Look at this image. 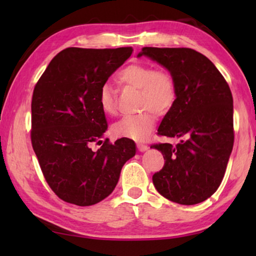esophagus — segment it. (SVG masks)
Masks as SVG:
<instances>
[{
    "instance_id": "obj_1",
    "label": "esophagus",
    "mask_w": 256,
    "mask_h": 256,
    "mask_svg": "<svg viewBox=\"0 0 256 256\" xmlns=\"http://www.w3.org/2000/svg\"><path fill=\"white\" fill-rule=\"evenodd\" d=\"M136 146H138V151H146V149L149 148V146H146V144H138Z\"/></svg>"
}]
</instances>
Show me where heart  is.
<instances>
[{
	"label": "heart",
	"mask_w": 256,
	"mask_h": 256,
	"mask_svg": "<svg viewBox=\"0 0 256 256\" xmlns=\"http://www.w3.org/2000/svg\"><path fill=\"white\" fill-rule=\"evenodd\" d=\"M120 86L138 89L140 114L126 116L112 128L116 138L141 141L149 136L156 124L154 112L164 116L174 108L177 102V84L174 76L166 68H156L151 64L133 63L122 68L116 76ZM102 110L110 116L118 114L115 92L108 84L102 86L98 94Z\"/></svg>",
	"instance_id": "1"
}]
</instances>
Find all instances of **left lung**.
Segmentation results:
<instances>
[{
    "label": "left lung",
    "mask_w": 256,
    "mask_h": 256,
    "mask_svg": "<svg viewBox=\"0 0 256 256\" xmlns=\"http://www.w3.org/2000/svg\"><path fill=\"white\" fill-rule=\"evenodd\" d=\"M157 60L174 76L177 102L164 115L158 136L180 144H154L164 167L152 182L168 200L192 206L206 201L222 184L234 146L230 88L211 60L190 48L144 47L138 56Z\"/></svg>",
    "instance_id": "obj_1"
}]
</instances>
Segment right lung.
Wrapping results in <instances>:
<instances>
[{"label": "right lung", "mask_w": 256, "mask_h": 256, "mask_svg": "<svg viewBox=\"0 0 256 256\" xmlns=\"http://www.w3.org/2000/svg\"><path fill=\"white\" fill-rule=\"evenodd\" d=\"M132 47H68L54 56L34 88L30 138L47 184L60 200L88 206L107 198L123 164L136 154L131 138H102L108 125L98 94ZM103 144L98 150L92 144Z\"/></svg>", "instance_id": "right-lung-1"}]
</instances>
